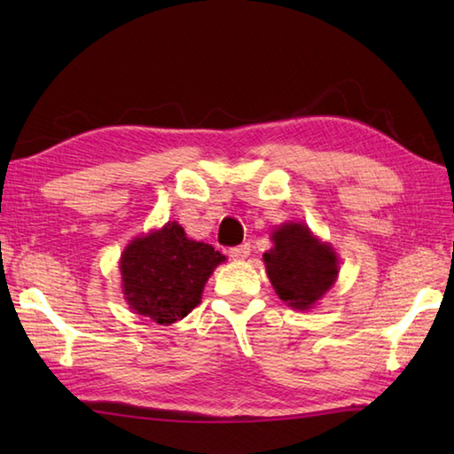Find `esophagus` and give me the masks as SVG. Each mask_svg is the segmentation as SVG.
Here are the masks:
<instances>
[{
    "label": "esophagus",
    "instance_id": "34e87169",
    "mask_svg": "<svg viewBox=\"0 0 454 454\" xmlns=\"http://www.w3.org/2000/svg\"><path fill=\"white\" fill-rule=\"evenodd\" d=\"M249 252H252V246H249V244H242V246H236V247L228 249V254L232 259H246L249 255Z\"/></svg>",
    "mask_w": 454,
    "mask_h": 454
}]
</instances>
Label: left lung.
<instances>
[{
	"label": "left lung",
	"mask_w": 454,
	"mask_h": 454,
	"mask_svg": "<svg viewBox=\"0 0 454 454\" xmlns=\"http://www.w3.org/2000/svg\"><path fill=\"white\" fill-rule=\"evenodd\" d=\"M273 249L263 254V262L275 293L296 310L312 308L335 281V252L317 242L304 224L281 226L273 234Z\"/></svg>",
	"instance_id": "obj_1"
}]
</instances>
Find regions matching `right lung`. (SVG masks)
<instances>
[{
  "instance_id": "add662e5",
  "label": "right lung",
  "mask_w": 454,
  "mask_h": 454,
  "mask_svg": "<svg viewBox=\"0 0 454 454\" xmlns=\"http://www.w3.org/2000/svg\"><path fill=\"white\" fill-rule=\"evenodd\" d=\"M224 259L212 246L189 239L177 222H168L124 249L122 293L132 310L168 325L200 302L210 273Z\"/></svg>"
}]
</instances>
